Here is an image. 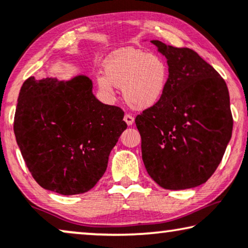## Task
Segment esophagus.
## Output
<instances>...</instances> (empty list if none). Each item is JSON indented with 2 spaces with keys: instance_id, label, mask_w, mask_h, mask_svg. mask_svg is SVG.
Wrapping results in <instances>:
<instances>
[{
  "instance_id": "34e87169",
  "label": "esophagus",
  "mask_w": 248,
  "mask_h": 248,
  "mask_svg": "<svg viewBox=\"0 0 248 248\" xmlns=\"http://www.w3.org/2000/svg\"><path fill=\"white\" fill-rule=\"evenodd\" d=\"M124 122L128 125V126H130V125H132L133 123H134V117H133L131 114H125V115H124Z\"/></svg>"
}]
</instances>
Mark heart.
<instances>
[{
    "label": "heart",
    "instance_id": "1",
    "mask_svg": "<svg viewBox=\"0 0 248 248\" xmlns=\"http://www.w3.org/2000/svg\"><path fill=\"white\" fill-rule=\"evenodd\" d=\"M105 76L97 78L100 91L113 93V85L122 88L124 100L135 109H145L160 102L166 94L169 76L163 58L135 49L114 52L105 62Z\"/></svg>",
    "mask_w": 248,
    "mask_h": 248
}]
</instances>
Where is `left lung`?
Masks as SVG:
<instances>
[{
    "instance_id": "1",
    "label": "left lung",
    "mask_w": 248,
    "mask_h": 248,
    "mask_svg": "<svg viewBox=\"0 0 248 248\" xmlns=\"http://www.w3.org/2000/svg\"><path fill=\"white\" fill-rule=\"evenodd\" d=\"M151 42L166 56L170 76L163 98L135 117L143 162L162 188H193L214 174L232 138L227 85L193 50Z\"/></svg>"
}]
</instances>
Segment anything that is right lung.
Returning a JSON list of instances; mask_svg holds the SVG:
<instances>
[{"mask_svg": "<svg viewBox=\"0 0 248 248\" xmlns=\"http://www.w3.org/2000/svg\"><path fill=\"white\" fill-rule=\"evenodd\" d=\"M86 76L69 81L30 77L21 87L14 134L42 188L78 195L105 173L110 151L127 124L123 109L99 102Z\"/></svg>", "mask_w": 248, "mask_h": 248, "instance_id": "1", "label": "right lung"}]
</instances>
